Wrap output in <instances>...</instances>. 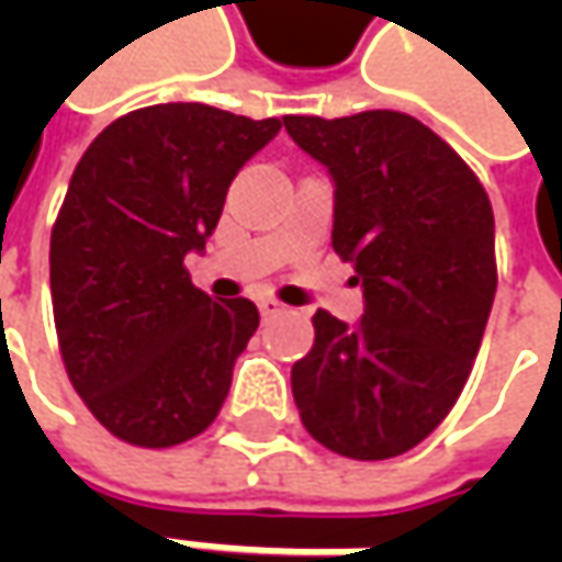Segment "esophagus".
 <instances>
[{
  "label": "esophagus",
  "instance_id": "esophagus-1",
  "mask_svg": "<svg viewBox=\"0 0 562 562\" xmlns=\"http://www.w3.org/2000/svg\"><path fill=\"white\" fill-rule=\"evenodd\" d=\"M259 313H262V318H274V315L288 313V306L278 303V300H271V296H262V300H259Z\"/></svg>",
  "mask_w": 562,
  "mask_h": 562
}]
</instances>
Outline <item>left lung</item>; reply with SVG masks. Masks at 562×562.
Masks as SVG:
<instances>
[{
    "label": "left lung",
    "instance_id": "obj_1",
    "mask_svg": "<svg viewBox=\"0 0 562 562\" xmlns=\"http://www.w3.org/2000/svg\"><path fill=\"white\" fill-rule=\"evenodd\" d=\"M284 127L335 178L331 247L353 262L366 296L353 328L313 315L293 400L322 447L391 460L447 419L482 347L497 291L491 200L413 115H288Z\"/></svg>",
    "mask_w": 562,
    "mask_h": 562
}]
</instances>
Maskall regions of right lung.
<instances>
[{"mask_svg": "<svg viewBox=\"0 0 562 562\" xmlns=\"http://www.w3.org/2000/svg\"><path fill=\"white\" fill-rule=\"evenodd\" d=\"M281 131L203 102H165L112 121L77 162L49 240L55 335L97 422L134 447L205 431L259 328L244 300L193 288L234 175Z\"/></svg>", "mask_w": 562, "mask_h": 562, "instance_id": "1", "label": "right lung"}]
</instances>
